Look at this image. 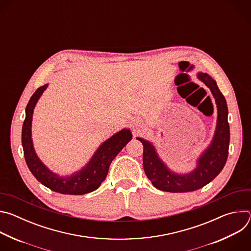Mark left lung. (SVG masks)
I'll return each mask as SVG.
<instances>
[{
    "label": "left lung",
    "instance_id": "left-lung-1",
    "mask_svg": "<svg viewBox=\"0 0 251 251\" xmlns=\"http://www.w3.org/2000/svg\"><path fill=\"white\" fill-rule=\"evenodd\" d=\"M198 78L211 91L218 107V123L216 133L208 148L198 160L197 168L185 175L172 172L159 158L155 147L149 141L137 138L142 142L143 167L146 176L158 190L170 193H187L199 190L211 182L224 169L229 147V124L227 122V105L225 96L219 89L216 80L207 74L200 73Z\"/></svg>",
    "mask_w": 251,
    "mask_h": 251
}]
</instances>
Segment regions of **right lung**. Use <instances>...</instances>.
Instances as JSON below:
<instances>
[{
	"label": "right lung",
	"mask_w": 251,
	"mask_h": 251,
	"mask_svg": "<svg viewBox=\"0 0 251 251\" xmlns=\"http://www.w3.org/2000/svg\"><path fill=\"white\" fill-rule=\"evenodd\" d=\"M47 87L48 84L39 87L30 97L25 108V119L22 130V144L26 165L34 177L53 192L63 195L91 193L99 188L108 174L113 159L132 139L131 131L123 129L114 134L101 144L84 168L69 176H59L42 163L34 152L31 140V120L34 106Z\"/></svg>",
	"instance_id": "obj_1"
}]
</instances>
